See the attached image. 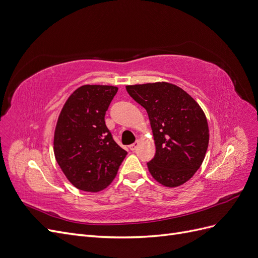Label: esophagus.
<instances>
[{
  "label": "esophagus",
  "mask_w": 258,
  "mask_h": 258,
  "mask_svg": "<svg viewBox=\"0 0 258 258\" xmlns=\"http://www.w3.org/2000/svg\"><path fill=\"white\" fill-rule=\"evenodd\" d=\"M138 146H139V141L135 142L134 144H131L129 147H130V150H131V151H136L137 148H138Z\"/></svg>",
  "instance_id": "34e87169"
}]
</instances>
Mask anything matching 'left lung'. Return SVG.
<instances>
[{
    "label": "left lung",
    "mask_w": 258,
    "mask_h": 258,
    "mask_svg": "<svg viewBox=\"0 0 258 258\" xmlns=\"http://www.w3.org/2000/svg\"><path fill=\"white\" fill-rule=\"evenodd\" d=\"M126 89L150 118L156 154L147 168L153 178L166 187L189 181L204 162L210 138L197 101L166 82L128 85Z\"/></svg>",
    "instance_id": "1"
}]
</instances>
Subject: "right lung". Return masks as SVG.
<instances>
[{"instance_id": "1", "label": "right lung", "mask_w": 258, "mask_h": 258, "mask_svg": "<svg viewBox=\"0 0 258 258\" xmlns=\"http://www.w3.org/2000/svg\"><path fill=\"white\" fill-rule=\"evenodd\" d=\"M117 90L116 86H81L59 114L53 135L54 158L69 182L81 190L105 189L127 155L104 121Z\"/></svg>"}]
</instances>
